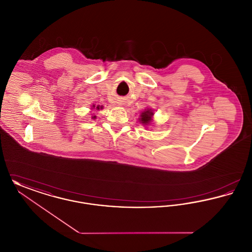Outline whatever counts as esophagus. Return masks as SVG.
I'll use <instances>...</instances> for the list:
<instances>
[{
	"mask_svg": "<svg viewBox=\"0 0 252 252\" xmlns=\"http://www.w3.org/2000/svg\"><path fill=\"white\" fill-rule=\"evenodd\" d=\"M118 105H122V103H118Z\"/></svg>",
	"mask_w": 252,
	"mask_h": 252,
	"instance_id": "esophagus-1",
	"label": "esophagus"
}]
</instances>
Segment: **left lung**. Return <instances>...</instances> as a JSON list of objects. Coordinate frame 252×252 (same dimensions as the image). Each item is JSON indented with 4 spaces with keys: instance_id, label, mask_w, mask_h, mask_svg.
Masks as SVG:
<instances>
[{
    "instance_id": "left-lung-1",
    "label": "left lung",
    "mask_w": 252,
    "mask_h": 252,
    "mask_svg": "<svg viewBox=\"0 0 252 252\" xmlns=\"http://www.w3.org/2000/svg\"><path fill=\"white\" fill-rule=\"evenodd\" d=\"M153 116H154V109L146 108V109H144V111L141 112L140 118H138V121L143 126H148L153 122Z\"/></svg>"
}]
</instances>
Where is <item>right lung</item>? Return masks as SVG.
Returning <instances> with one entry per match:
<instances>
[{"mask_svg":"<svg viewBox=\"0 0 252 252\" xmlns=\"http://www.w3.org/2000/svg\"><path fill=\"white\" fill-rule=\"evenodd\" d=\"M103 106H100V105H97V106H95L94 104H93L92 105V110H94V109H96V110H100V109H103ZM93 115L94 116H92V119H94V120H95L96 119V116L94 115V113H93Z\"/></svg>","mask_w":252,"mask_h":252,"instance_id":"right-lung-1","label":"right lung"}]
</instances>
